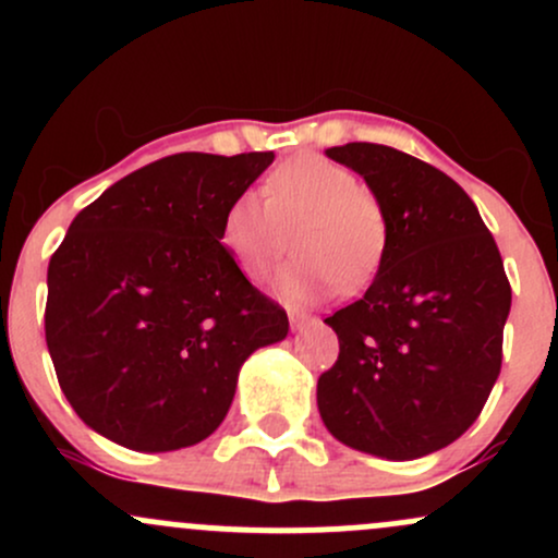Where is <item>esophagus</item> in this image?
<instances>
[{"mask_svg":"<svg viewBox=\"0 0 558 558\" xmlns=\"http://www.w3.org/2000/svg\"><path fill=\"white\" fill-rule=\"evenodd\" d=\"M315 323V317H306V315H299V312H291V328L293 330H301L304 325H312Z\"/></svg>","mask_w":558,"mask_h":558,"instance_id":"1","label":"esophagus"}]
</instances>
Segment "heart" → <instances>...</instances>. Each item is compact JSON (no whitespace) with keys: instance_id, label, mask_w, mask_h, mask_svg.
I'll use <instances>...</instances> for the list:
<instances>
[{"instance_id":"obj_1","label":"heart","mask_w":558,"mask_h":558,"mask_svg":"<svg viewBox=\"0 0 558 558\" xmlns=\"http://www.w3.org/2000/svg\"><path fill=\"white\" fill-rule=\"evenodd\" d=\"M265 196L241 191L228 202L220 241L248 280H265L283 259L288 230L301 257L275 280L288 304L362 291L386 262L390 222L383 202L343 165L319 155L286 159L265 178Z\"/></svg>"}]
</instances>
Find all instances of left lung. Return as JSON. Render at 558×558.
<instances>
[{
	"mask_svg": "<svg viewBox=\"0 0 558 558\" xmlns=\"http://www.w3.org/2000/svg\"><path fill=\"white\" fill-rule=\"evenodd\" d=\"M367 181L390 222L386 262L362 299L325 323L338 360L317 380L325 427L383 459H420L470 430L501 373L511 286L475 202L393 146L325 151Z\"/></svg>",
	"mask_w": 558,
	"mask_h": 558,
	"instance_id": "obj_1",
	"label": "left lung"
}]
</instances>
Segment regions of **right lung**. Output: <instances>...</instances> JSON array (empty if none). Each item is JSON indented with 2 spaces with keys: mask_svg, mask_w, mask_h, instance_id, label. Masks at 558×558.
Wrapping results in <instances>:
<instances>
[{
  "mask_svg": "<svg viewBox=\"0 0 558 558\" xmlns=\"http://www.w3.org/2000/svg\"><path fill=\"white\" fill-rule=\"evenodd\" d=\"M272 151H183L146 165L70 222L49 259L47 330L75 414L133 451H175L226 420L241 364L288 315L220 243L228 202Z\"/></svg>",
  "mask_w": 558,
  "mask_h": 558,
  "instance_id": "1",
  "label": "right lung"
}]
</instances>
